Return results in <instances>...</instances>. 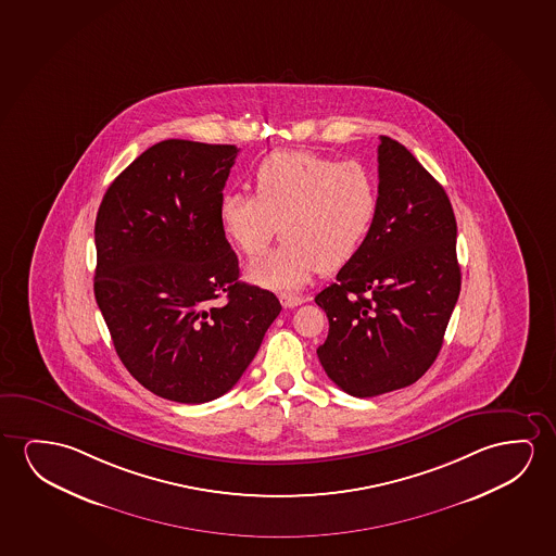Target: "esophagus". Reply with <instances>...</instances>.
<instances>
[{
  "mask_svg": "<svg viewBox=\"0 0 556 556\" xmlns=\"http://www.w3.org/2000/svg\"><path fill=\"white\" fill-rule=\"evenodd\" d=\"M279 300H281V304L285 307H296L300 306V304H304V302H306V299H304V296H300V294H292V292L281 294V296H279Z\"/></svg>",
  "mask_w": 556,
  "mask_h": 556,
  "instance_id": "esophagus-1",
  "label": "esophagus"
}]
</instances>
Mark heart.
Masks as SVG:
<instances>
[{"instance_id": "b5f03b06", "label": "heart", "mask_w": 556, "mask_h": 556, "mask_svg": "<svg viewBox=\"0 0 556 556\" xmlns=\"http://www.w3.org/2000/svg\"><path fill=\"white\" fill-rule=\"evenodd\" d=\"M254 187L256 194H224L217 216L227 239L247 256L260 254L281 231V244L247 271L266 289L296 290L321 266H346L379 217V179L359 161L281 151L260 162Z\"/></svg>"}]
</instances>
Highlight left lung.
<instances>
[{
  "label": "left lung",
  "mask_w": 556,
  "mask_h": 556,
  "mask_svg": "<svg viewBox=\"0 0 556 556\" xmlns=\"http://www.w3.org/2000/svg\"><path fill=\"white\" fill-rule=\"evenodd\" d=\"M380 212L369 241L315 296L329 317L317 355L340 390L372 397L430 369L460 292L450 199L413 154L380 137Z\"/></svg>",
  "instance_id": "obj_1"
}]
</instances>
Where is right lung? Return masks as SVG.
Segmentation results:
<instances>
[{
  "label": "right lung",
  "mask_w": 556,
  "mask_h": 556,
  "mask_svg": "<svg viewBox=\"0 0 556 556\" xmlns=\"http://www.w3.org/2000/svg\"><path fill=\"white\" fill-rule=\"evenodd\" d=\"M237 153L161 141L114 179L97 212V306L129 375L169 402L229 392L281 312L274 292L239 281L217 216ZM219 295L228 302L216 307Z\"/></svg>",
  "instance_id": "obj_1"
}]
</instances>
